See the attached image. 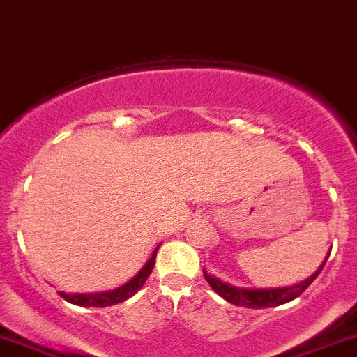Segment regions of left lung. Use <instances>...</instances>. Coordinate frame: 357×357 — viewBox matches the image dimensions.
Listing matches in <instances>:
<instances>
[{
	"label": "left lung",
	"instance_id": "left-lung-1",
	"mask_svg": "<svg viewBox=\"0 0 357 357\" xmlns=\"http://www.w3.org/2000/svg\"><path fill=\"white\" fill-rule=\"evenodd\" d=\"M328 255L325 257L324 264L318 267L315 274L310 275L306 281H303V282H300V284L291 286V287H278V289H241V287L226 284V282L220 281V279L208 274L206 271H202V272H204V278H206V281L209 282V286L213 287V289L216 291L221 298H225L226 301L233 303V305H236V306H245V308H271V306H279V305H282V303H287V301H291V300H294V298L300 296L303 291L312 284L313 281H315L317 275L320 274L321 269H324Z\"/></svg>",
	"mask_w": 357,
	"mask_h": 357
}]
</instances>
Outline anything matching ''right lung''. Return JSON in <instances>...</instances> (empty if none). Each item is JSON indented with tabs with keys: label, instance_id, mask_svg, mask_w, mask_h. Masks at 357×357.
<instances>
[{
	"label": "right lung",
	"instance_id": "1",
	"mask_svg": "<svg viewBox=\"0 0 357 357\" xmlns=\"http://www.w3.org/2000/svg\"><path fill=\"white\" fill-rule=\"evenodd\" d=\"M158 247L155 248L151 259L144 264L143 269L137 272L128 284L117 287V289L114 291H107V293H98V294H66L61 291L59 293L61 298H64L68 303H73V305L93 306V308L95 306H97V308H102V306H112V305H117V303L128 300V298H131L132 294H136L137 291L143 287L144 282H146V279L149 278V274H151L153 267H155V257H156V250H158Z\"/></svg>",
	"mask_w": 357,
	"mask_h": 357
}]
</instances>
